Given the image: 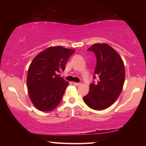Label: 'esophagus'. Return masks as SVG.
<instances>
[{
	"label": "esophagus",
	"mask_w": 146,
	"mask_h": 146,
	"mask_svg": "<svg viewBox=\"0 0 146 146\" xmlns=\"http://www.w3.org/2000/svg\"><path fill=\"white\" fill-rule=\"evenodd\" d=\"M73 85H75V86H78L80 85V83H77V82H73Z\"/></svg>",
	"instance_id": "34e87169"
}]
</instances>
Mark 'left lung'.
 I'll return each mask as SVG.
<instances>
[{"mask_svg": "<svg viewBox=\"0 0 146 146\" xmlns=\"http://www.w3.org/2000/svg\"><path fill=\"white\" fill-rule=\"evenodd\" d=\"M96 56L97 65L93 79L98 82L90 84L89 92L83 98L85 104L93 110L108 108L117 100L125 81V68L118 53L110 45L96 43L88 48Z\"/></svg>", "mask_w": 146, "mask_h": 146, "instance_id": "obj_1", "label": "left lung"}]
</instances>
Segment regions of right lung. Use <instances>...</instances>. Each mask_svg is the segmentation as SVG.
I'll list each match as a JSON object with an SVG mask.
<instances>
[{
    "label": "right lung",
    "mask_w": 146,
    "mask_h": 146,
    "mask_svg": "<svg viewBox=\"0 0 146 146\" xmlns=\"http://www.w3.org/2000/svg\"><path fill=\"white\" fill-rule=\"evenodd\" d=\"M75 53L61 46H51L38 54L31 62L27 85L30 100L37 109L50 111L61 102L68 83L58 73L64 71L69 57Z\"/></svg>",
    "instance_id": "1"
}]
</instances>
